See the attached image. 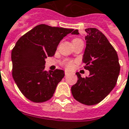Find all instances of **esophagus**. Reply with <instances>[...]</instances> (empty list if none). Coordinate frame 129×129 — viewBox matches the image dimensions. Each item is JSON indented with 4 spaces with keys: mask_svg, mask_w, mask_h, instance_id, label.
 Listing matches in <instances>:
<instances>
[{
    "mask_svg": "<svg viewBox=\"0 0 129 129\" xmlns=\"http://www.w3.org/2000/svg\"><path fill=\"white\" fill-rule=\"evenodd\" d=\"M70 73L68 71V70H65V75H69Z\"/></svg>",
    "mask_w": 129,
    "mask_h": 129,
    "instance_id": "1",
    "label": "esophagus"
}]
</instances>
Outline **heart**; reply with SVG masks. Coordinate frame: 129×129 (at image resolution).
Listing matches in <instances>:
<instances>
[{
  "label": "heart",
  "mask_w": 129,
  "mask_h": 129,
  "mask_svg": "<svg viewBox=\"0 0 129 129\" xmlns=\"http://www.w3.org/2000/svg\"><path fill=\"white\" fill-rule=\"evenodd\" d=\"M77 39H74L73 41ZM75 61H73V60H65L64 61H63V64H64L66 67L68 69L73 68L74 67V66H75Z\"/></svg>",
  "instance_id": "heart-1"
}]
</instances>
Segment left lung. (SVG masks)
I'll return each instance as SVG.
<instances>
[{"label": "left lung", "instance_id": "obj_1", "mask_svg": "<svg viewBox=\"0 0 129 129\" xmlns=\"http://www.w3.org/2000/svg\"><path fill=\"white\" fill-rule=\"evenodd\" d=\"M86 47L83 56L84 68L89 77H81L71 88L73 97L79 102L91 106L102 102L116 85L120 66L118 56L113 45L102 32L96 28L85 29ZM73 34H79L75 29Z\"/></svg>", "mask_w": 129, "mask_h": 129}]
</instances>
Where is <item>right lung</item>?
I'll use <instances>...</instances> for the list:
<instances>
[{
    "mask_svg": "<svg viewBox=\"0 0 129 129\" xmlns=\"http://www.w3.org/2000/svg\"><path fill=\"white\" fill-rule=\"evenodd\" d=\"M73 29L41 24L18 40L12 51V77L22 94L33 102L52 98L64 71L45 70V59L55 54L63 38Z\"/></svg>",
    "mask_w": 129,
    "mask_h": 129,
    "instance_id": "add662e5",
    "label": "right lung"
}]
</instances>
